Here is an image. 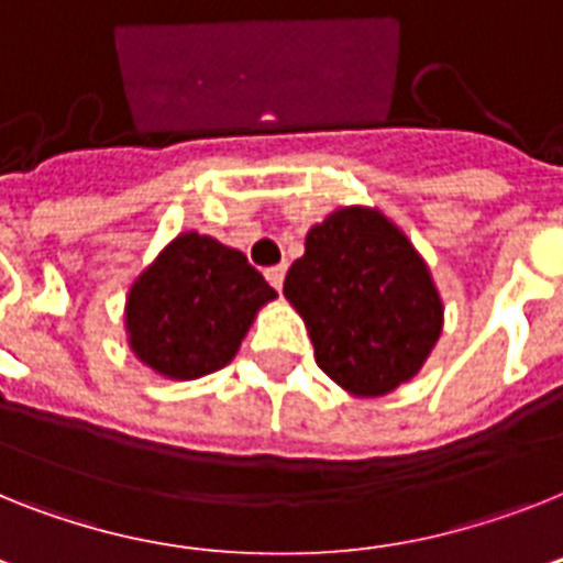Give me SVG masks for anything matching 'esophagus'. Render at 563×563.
I'll return each instance as SVG.
<instances>
[{
	"mask_svg": "<svg viewBox=\"0 0 563 563\" xmlns=\"http://www.w3.org/2000/svg\"><path fill=\"white\" fill-rule=\"evenodd\" d=\"M266 280L272 283L274 289L280 291V289H283V280H286V266H272V268H266Z\"/></svg>",
	"mask_w": 563,
	"mask_h": 563,
	"instance_id": "1",
	"label": "esophagus"
}]
</instances>
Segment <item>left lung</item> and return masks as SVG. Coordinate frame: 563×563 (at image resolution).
Returning a JSON list of instances; mask_svg holds the SVG:
<instances>
[{
  "label": "left lung",
  "mask_w": 563,
  "mask_h": 563,
  "mask_svg": "<svg viewBox=\"0 0 563 563\" xmlns=\"http://www.w3.org/2000/svg\"><path fill=\"white\" fill-rule=\"evenodd\" d=\"M283 295L303 318L320 369L354 398L412 380L443 332L427 260L369 206H343L311 225Z\"/></svg>",
  "instance_id": "left-lung-1"
}]
</instances>
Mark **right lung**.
Instances as JSON below:
<instances>
[{
    "instance_id": "obj_1",
    "label": "right lung",
    "mask_w": 563,
    "mask_h": 563,
    "mask_svg": "<svg viewBox=\"0 0 563 563\" xmlns=\"http://www.w3.org/2000/svg\"><path fill=\"white\" fill-rule=\"evenodd\" d=\"M274 297L243 252L183 231L131 283L129 346L157 375L197 380L229 366L257 311Z\"/></svg>"
}]
</instances>
